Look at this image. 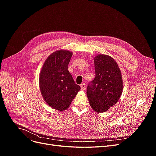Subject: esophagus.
Segmentation results:
<instances>
[{
    "mask_svg": "<svg viewBox=\"0 0 156 156\" xmlns=\"http://www.w3.org/2000/svg\"><path fill=\"white\" fill-rule=\"evenodd\" d=\"M80 86H81V90H84L85 89V84H84V83H83V84H81V85H80Z\"/></svg>",
    "mask_w": 156,
    "mask_h": 156,
    "instance_id": "34e87169",
    "label": "esophagus"
}]
</instances>
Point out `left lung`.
Here are the masks:
<instances>
[{"label":"left lung","instance_id":"8db88e82","mask_svg":"<svg viewBox=\"0 0 156 156\" xmlns=\"http://www.w3.org/2000/svg\"><path fill=\"white\" fill-rule=\"evenodd\" d=\"M96 77L89 83L87 95L97 112L107 111L119 100L123 90L120 68L115 60L105 55L94 58Z\"/></svg>","mask_w":156,"mask_h":156}]
</instances>
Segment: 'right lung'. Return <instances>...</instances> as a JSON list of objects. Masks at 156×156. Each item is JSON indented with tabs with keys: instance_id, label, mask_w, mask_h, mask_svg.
I'll return each mask as SVG.
<instances>
[{
	"instance_id": "obj_1",
	"label": "right lung",
	"mask_w": 156,
	"mask_h": 156,
	"mask_svg": "<svg viewBox=\"0 0 156 156\" xmlns=\"http://www.w3.org/2000/svg\"><path fill=\"white\" fill-rule=\"evenodd\" d=\"M72 53L56 51L46 59L40 75V88L45 102L57 111L69 107L81 89L68 69Z\"/></svg>"
}]
</instances>
